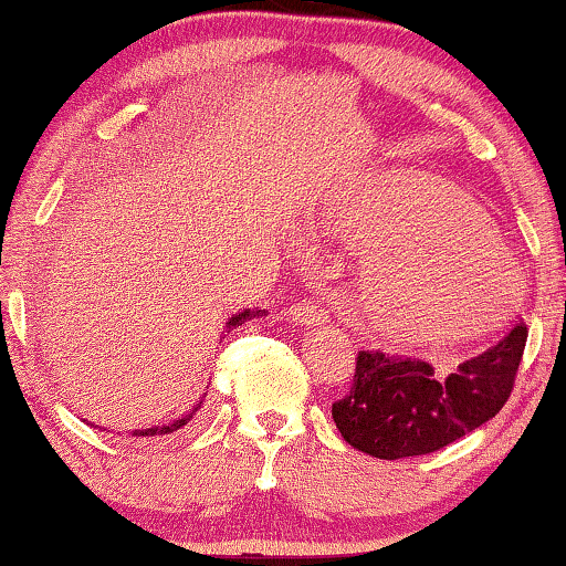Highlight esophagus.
Listing matches in <instances>:
<instances>
[{
	"label": "esophagus",
	"instance_id": "esophagus-1",
	"mask_svg": "<svg viewBox=\"0 0 566 566\" xmlns=\"http://www.w3.org/2000/svg\"><path fill=\"white\" fill-rule=\"evenodd\" d=\"M290 317L294 322L304 324V327H319V324L327 322V312H324L322 306L312 304V302H302V304H294L292 306Z\"/></svg>",
	"mask_w": 566,
	"mask_h": 566
}]
</instances>
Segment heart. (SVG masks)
Returning <instances> with one entry per match:
<instances>
[{
    "label": "heart",
    "mask_w": 566,
    "mask_h": 566,
    "mask_svg": "<svg viewBox=\"0 0 566 566\" xmlns=\"http://www.w3.org/2000/svg\"><path fill=\"white\" fill-rule=\"evenodd\" d=\"M337 224L349 242L371 247L361 262L364 300L401 337L490 329L520 282L502 237L434 171H395L344 207Z\"/></svg>",
    "instance_id": "b5f03b06"
}]
</instances>
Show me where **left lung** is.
I'll return each mask as SVG.
<instances>
[{"label":"left lung","mask_w":566,"mask_h":566,"mask_svg":"<svg viewBox=\"0 0 566 566\" xmlns=\"http://www.w3.org/2000/svg\"><path fill=\"white\" fill-rule=\"evenodd\" d=\"M526 344V324L452 375H434L421 359L359 352L349 395L334 401L332 419L359 452L405 459L444 449L490 421L510 399Z\"/></svg>","instance_id":"obj_1"}]
</instances>
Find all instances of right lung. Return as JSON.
Returning a JSON list of instances; mask_svg holds the SVG:
<instances>
[{
	"instance_id": "obj_1",
	"label": "right lung",
	"mask_w": 566,
	"mask_h": 566,
	"mask_svg": "<svg viewBox=\"0 0 566 566\" xmlns=\"http://www.w3.org/2000/svg\"><path fill=\"white\" fill-rule=\"evenodd\" d=\"M264 314H266V312L260 310V306H254V310H242V312L232 314V317H229V319L224 322V329H227V332H229V329H237V327H242L244 322H249V319H260V317H264ZM199 409H202V399L195 401V407L187 409L181 417L167 421V424H155V427H147V429H134L132 437H161V434L177 432V429L187 427L189 421L195 419V415H197ZM92 427H94V424H92ZM102 429H104V427H102Z\"/></svg>"
}]
</instances>
